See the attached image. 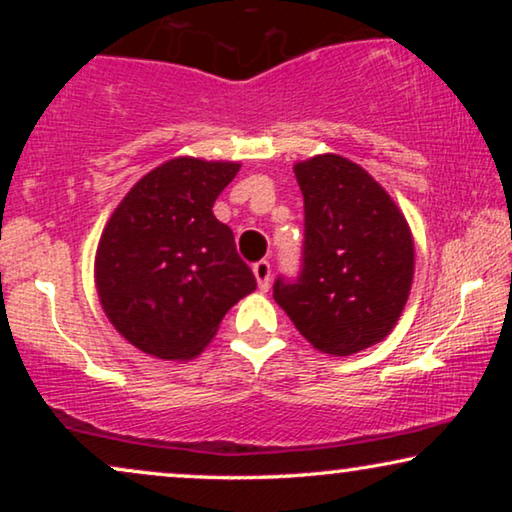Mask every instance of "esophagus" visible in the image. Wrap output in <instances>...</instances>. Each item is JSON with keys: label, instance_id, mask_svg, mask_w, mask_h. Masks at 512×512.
<instances>
[{"label": "esophagus", "instance_id": "obj_1", "mask_svg": "<svg viewBox=\"0 0 512 512\" xmlns=\"http://www.w3.org/2000/svg\"><path fill=\"white\" fill-rule=\"evenodd\" d=\"M270 263L268 261H258L254 263V275H256V282H258V289L261 291H268L270 289Z\"/></svg>", "mask_w": 512, "mask_h": 512}]
</instances>
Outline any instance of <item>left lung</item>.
<instances>
[{
  "label": "left lung",
  "mask_w": 512,
  "mask_h": 512,
  "mask_svg": "<svg viewBox=\"0 0 512 512\" xmlns=\"http://www.w3.org/2000/svg\"><path fill=\"white\" fill-rule=\"evenodd\" d=\"M305 233L296 277L279 275L277 305L319 352L349 356L384 340L401 317L415 244L401 209L352 160L298 163Z\"/></svg>",
  "instance_id": "1"
}]
</instances>
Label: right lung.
<instances>
[{"label":"right lung","mask_w":512,"mask_h":512,"mask_svg":"<svg viewBox=\"0 0 512 512\" xmlns=\"http://www.w3.org/2000/svg\"><path fill=\"white\" fill-rule=\"evenodd\" d=\"M237 163L174 158L139 179L104 228L95 258L100 303L125 340L158 359H191L256 277L214 200Z\"/></svg>","instance_id":"right-lung-1"}]
</instances>
